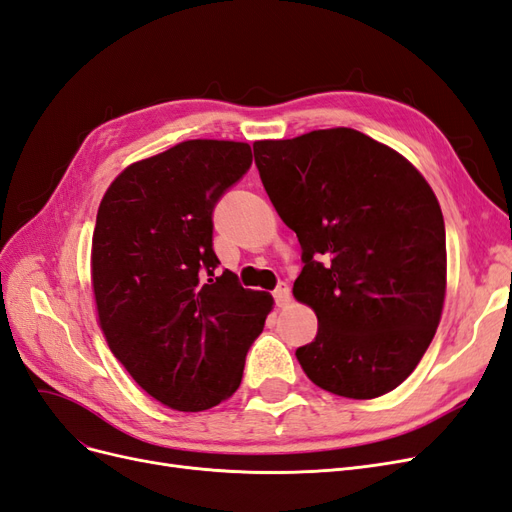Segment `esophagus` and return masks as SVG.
<instances>
[{"label":"esophagus","mask_w":512,"mask_h":512,"mask_svg":"<svg viewBox=\"0 0 512 512\" xmlns=\"http://www.w3.org/2000/svg\"><path fill=\"white\" fill-rule=\"evenodd\" d=\"M273 297H275V303H277V307H286L288 303H290V288H288V284H280L275 288V292H273Z\"/></svg>","instance_id":"esophagus-1"}]
</instances>
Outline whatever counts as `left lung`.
I'll list each match as a JSON object with an SVG mask.
<instances>
[{"instance_id": "8db88e82", "label": "left lung", "mask_w": 512, "mask_h": 512, "mask_svg": "<svg viewBox=\"0 0 512 512\" xmlns=\"http://www.w3.org/2000/svg\"><path fill=\"white\" fill-rule=\"evenodd\" d=\"M262 185L297 232L305 267L294 299L318 335L297 359L320 389L374 399L423 359L446 297L436 194L401 153L352 128L256 141Z\"/></svg>"}]
</instances>
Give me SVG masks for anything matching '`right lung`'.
Masks as SVG:
<instances>
[{
    "instance_id": "right-lung-1",
    "label": "right lung",
    "mask_w": 512,
    "mask_h": 512,
    "mask_svg": "<svg viewBox=\"0 0 512 512\" xmlns=\"http://www.w3.org/2000/svg\"><path fill=\"white\" fill-rule=\"evenodd\" d=\"M252 164V147L194 138L123 168L91 239V290L106 344L141 389L203 412L239 389L269 292L213 275L211 213Z\"/></svg>"
}]
</instances>
